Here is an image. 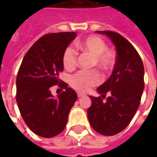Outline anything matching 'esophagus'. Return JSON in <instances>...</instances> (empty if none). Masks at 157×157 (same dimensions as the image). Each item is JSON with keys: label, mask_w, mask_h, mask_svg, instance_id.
Masks as SVG:
<instances>
[{"label": "esophagus", "mask_w": 157, "mask_h": 157, "mask_svg": "<svg viewBox=\"0 0 157 157\" xmlns=\"http://www.w3.org/2000/svg\"><path fill=\"white\" fill-rule=\"evenodd\" d=\"M77 96H78V98H82V97H84V96H85V94L81 93V92H78V93H77Z\"/></svg>", "instance_id": "esophagus-1"}]
</instances>
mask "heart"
<instances>
[{
  "label": "heart",
  "instance_id": "obj_1",
  "mask_svg": "<svg viewBox=\"0 0 157 157\" xmlns=\"http://www.w3.org/2000/svg\"><path fill=\"white\" fill-rule=\"evenodd\" d=\"M77 48L83 52L93 55L92 65H97L100 70L108 71L113 68L116 55L112 49L108 48L106 42L98 36H90L76 44ZM62 62L66 70H73L77 64V52L72 46L66 47L62 56ZM101 81L99 73L93 71H80L70 77V84L80 92L87 90L99 84Z\"/></svg>",
  "mask_w": 157,
  "mask_h": 157
}]
</instances>
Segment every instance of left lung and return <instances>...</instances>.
Wrapping results in <instances>:
<instances>
[{"label":"left lung","instance_id":"1","mask_svg":"<svg viewBox=\"0 0 157 157\" xmlns=\"http://www.w3.org/2000/svg\"><path fill=\"white\" fill-rule=\"evenodd\" d=\"M96 32L111 39L117 55L112 75L98 88L101 96H90L87 116L94 130L114 135L128 126L140 106L145 86L144 65L135 47L123 36L112 31ZM107 94L109 97L103 102Z\"/></svg>","mask_w":157,"mask_h":157}]
</instances>
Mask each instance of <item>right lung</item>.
<instances>
[{
    "instance_id": "right-lung-1",
    "label": "right lung",
    "mask_w": 157,
    "mask_h": 157,
    "mask_svg": "<svg viewBox=\"0 0 157 157\" xmlns=\"http://www.w3.org/2000/svg\"><path fill=\"white\" fill-rule=\"evenodd\" d=\"M75 37V32L45 34L29 48L20 65L17 103L26 124L41 137H54L64 130L77 99L76 92L59 79L64 70L63 53ZM57 84L65 91L54 98L50 88Z\"/></svg>"
}]
</instances>
